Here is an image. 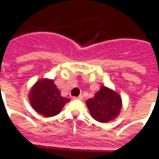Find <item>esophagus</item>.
I'll return each instance as SVG.
<instances>
[{"mask_svg": "<svg viewBox=\"0 0 159 159\" xmlns=\"http://www.w3.org/2000/svg\"><path fill=\"white\" fill-rule=\"evenodd\" d=\"M73 99L74 100H82L83 99V95H79L78 97H73Z\"/></svg>", "mask_w": 159, "mask_h": 159, "instance_id": "34e87169", "label": "esophagus"}]
</instances>
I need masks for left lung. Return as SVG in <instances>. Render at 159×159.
Returning <instances> with one entry per match:
<instances>
[{
	"instance_id": "obj_1",
	"label": "left lung",
	"mask_w": 159,
	"mask_h": 159,
	"mask_svg": "<svg viewBox=\"0 0 159 159\" xmlns=\"http://www.w3.org/2000/svg\"><path fill=\"white\" fill-rule=\"evenodd\" d=\"M91 116L100 123L115 119L122 109V98L116 91L102 86L94 96L86 101Z\"/></svg>"
}]
</instances>
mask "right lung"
<instances>
[{"label": "right lung", "instance_id": "1", "mask_svg": "<svg viewBox=\"0 0 159 159\" xmlns=\"http://www.w3.org/2000/svg\"><path fill=\"white\" fill-rule=\"evenodd\" d=\"M30 103L36 112L46 117L56 116L70 99L61 96L53 80L42 78L37 81L29 93Z\"/></svg>", "mask_w": 159, "mask_h": 159}]
</instances>
